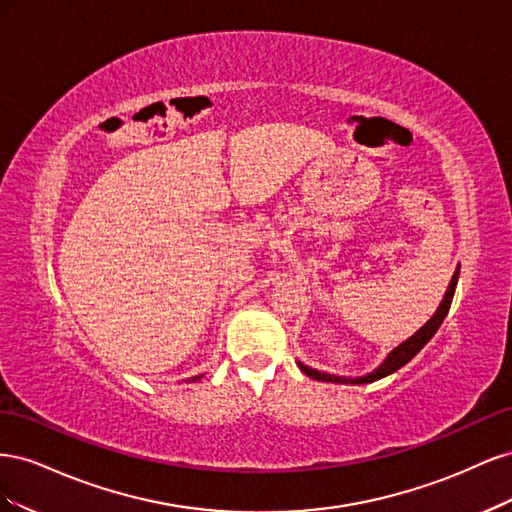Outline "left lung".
I'll use <instances>...</instances> for the list:
<instances>
[{
  "instance_id": "1",
  "label": "left lung",
  "mask_w": 512,
  "mask_h": 512,
  "mask_svg": "<svg viewBox=\"0 0 512 512\" xmlns=\"http://www.w3.org/2000/svg\"><path fill=\"white\" fill-rule=\"evenodd\" d=\"M457 280H459V267H457L455 273H453V280H451V284H448V288H446V292H444V299H442V303L438 305L436 314H433V316L423 324V327L418 329L412 337H408L404 344H399L395 350H391L389 356H386V359H384L374 371H369V374L356 376V378L337 376V374H327V371H318V369H314V367H307V365H303L301 361L297 363L299 369L303 371L305 376H309V378L320 380V382H333V384H369V382H376V380H380V378H386V376L395 374L397 369L408 365V363L414 359V356L427 346L429 339L438 333L440 324L444 322V318H446V314H448V309H451V303H453V297H455V288H457Z\"/></svg>"
}]
</instances>
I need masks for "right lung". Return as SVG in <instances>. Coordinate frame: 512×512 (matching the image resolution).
<instances>
[{"mask_svg": "<svg viewBox=\"0 0 512 512\" xmlns=\"http://www.w3.org/2000/svg\"><path fill=\"white\" fill-rule=\"evenodd\" d=\"M203 376H192V378H188V382H196V380H200Z\"/></svg>", "mask_w": 512, "mask_h": 512, "instance_id": "1", "label": "right lung"}]
</instances>
